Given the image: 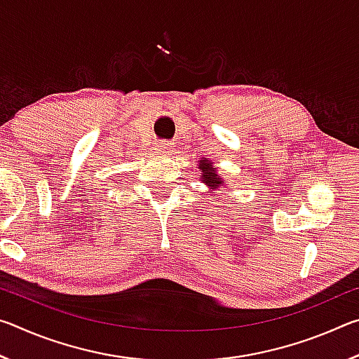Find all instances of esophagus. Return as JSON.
Masks as SVG:
<instances>
[{"label": "esophagus", "instance_id": "34e87169", "mask_svg": "<svg viewBox=\"0 0 359 359\" xmlns=\"http://www.w3.org/2000/svg\"><path fill=\"white\" fill-rule=\"evenodd\" d=\"M155 149L158 151H163V154H169V151H171V149H172V144H169L168 141H160V142H156Z\"/></svg>", "mask_w": 359, "mask_h": 359}]
</instances>
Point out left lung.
I'll return each instance as SVG.
<instances>
[{"mask_svg":"<svg viewBox=\"0 0 359 359\" xmlns=\"http://www.w3.org/2000/svg\"><path fill=\"white\" fill-rule=\"evenodd\" d=\"M199 169H201V172H203V175L199 179L203 180V184L212 188V190L224 185V180L215 172V168H214V165H212V161L205 160V158H201V160H199Z\"/></svg>","mask_w":359,"mask_h":359,"instance_id":"left-lung-1","label":"left lung"}]
</instances>
